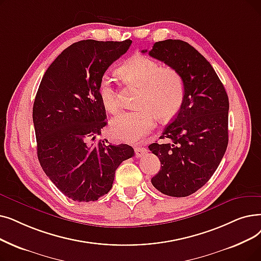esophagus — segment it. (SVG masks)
<instances>
[{"label": "esophagus", "instance_id": "1", "mask_svg": "<svg viewBox=\"0 0 261 261\" xmlns=\"http://www.w3.org/2000/svg\"><path fill=\"white\" fill-rule=\"evenodd\" d=\"M147 152H148V150H147L145 147H135V156L137 158H142Z\"/></svg>", "mask_w": 261, "mask_h": 261}]
</instances>
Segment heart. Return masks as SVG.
Here are the masks:
<instances>
[{
    "label": "heart",
    "instance_id": "obj_1",
    "mask_svg": "<svg viewBox=\"0 0 261 261\" xmlns=\"http://www.w3.org/2000/svg\"><path fill=\"white\" fill-rule=\"evenodd\" d=\"M120 74L127 82L140 86L137 111L122 112L110 122L113 138L127 143L141 141L154 127V112L162 120L173 118L180 111L186 98V83L174 68L161 64L146 55H138L123 64ZM99 97L103 108L111 113L120 108L117 92L109 75L101 77Z\"/></svg>",
    "mask_w": 261,
    "mask_h": 261
}]
</instances>
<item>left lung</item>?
I'll use <instances>...</instances> for the list:
<instances>
[{
	"mask_svg": "<svg viewBox=\"0 0 261 261\" xmlns=\"http://www.w3.org/2000/svg\"><path fill=\"white\" fill-rule=\"evenodd\" d=\"M148 53L186 83L184 105L160 138L172 142L148 146L161 162L151 184L165 195L186 197L206 185L227 148L228 96L210 63L188 42L158 41Z\"/></svg>",
	"mask_w": 261,
	"mask_h": 261,
	"instance_id": "1",
	"label": "left lung"
}]
</instances>
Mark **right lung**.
<instances>
[{"label":"right lung","mask_w":261,"mask_h":261,"mask_svg":"<svg viewBox=\"0 0 261 261\" xmlns=\"http://www.w3.org/2000/svg\"><path fill=\"white\" fill-rule=\"evenodd\" d=\"M131 43L74 42L42 76L33 106L38 160L54 186L72 200L95 201L108 194L117 167L134 155L127 144L94 143L107 126L100 80Z\"/></svg>","instance_id":"obj_1"}]
</instances>
